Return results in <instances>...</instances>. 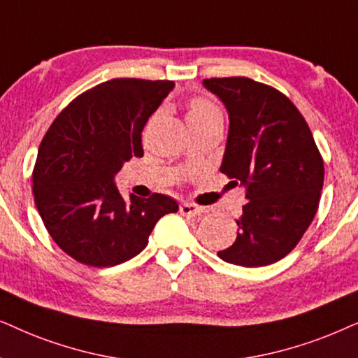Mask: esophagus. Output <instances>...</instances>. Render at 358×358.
<instances>
[{
    "mask_svg": "<svg viewBox=\"0 0 358 358\" xmlns=\"http://www.w3.org/2000/svg\"><path fill=\"white\" fill-rule=\"evenodd\" d=\"M180 213L183 216H201L203 213H206V209L193 203H182L180 204Z\"/></svg>",
    "mask_w": 358,
    "mask_h": 358,
    "instance_id": "34e87169",
    "label": "esophagus"
}]
</instances>
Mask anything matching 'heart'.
I'll return each mask as SVG.
<instances>
[{"mask_svg": "<svg viewBox=\"0 0 358 358\" xmlns=\"http://www.w3.org/2000/svg\"><path fill=\"white\" fill-rule=\"evenodd\" d=\"M209 117H221V113L216 108V104H213L209 99L194 96L188 101V113H187V121H201V119Z\"/></svg>", "mask_w": 358, "mask_h": 358, "instance_id": "heart-1", "label": "heart"}]
</instances>
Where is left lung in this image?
Listing matches in <instances>:
<instances>
[{"label":"left lung","instance_id":"1","mask_svg":"<svg viewBox=\"0 0 358 358\" xmlns=\"http://www.w3.org/2000/svg\"><path fill=\"white\" fill-rule=\"evenodd\" d=\"M229 113L221 171L245 187L236 242L219 259L265 266L292 252L317 211L324 162L298 108L268 85L245 76L203 82Z\"/></svg>","mask_w":358,"mask_h":358}]
</instances>
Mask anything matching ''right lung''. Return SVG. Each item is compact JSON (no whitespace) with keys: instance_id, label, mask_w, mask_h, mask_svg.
Wrapping results in <instances>:
<instances>
[{"instance_id":"right-lung-1","label":"right lung","mask_w":358,"mask_h":358,"mask_svg":"<svg viewBox=\"0 0 358 358\" xmlns=\"http://www.w3.org/2000/svg\"><path fill=\"white\" fill-rule=\"evenodd\" d=\"M175 83L114 78L75 98L52 122L32 171V193L57 245L80 264L114 266L145 249L178 203L166 194L124 199L114 175L142 157V129Z\"/></svg>"}]
</instances>
